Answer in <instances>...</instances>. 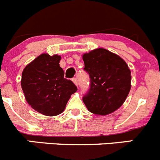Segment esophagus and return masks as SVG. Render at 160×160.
<instances>
[{
  "label": "esophagus",
  "mask_w": 160,
  "mask_h": 160,
  "mask_svg": "<svg viewBox=\"0 0 160 160\" xmlns=\"http://www.w3.org/2000/svg\"><path fill=\"white\" fill-rule=\"evenodd\" d=\"M72 82L74 83V84L76 85V86H78V80H77V78H74L72 79Z\"/></svg>",
  "instance_id": "esophagus-1"
}]
</instances>
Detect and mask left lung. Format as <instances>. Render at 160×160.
<instances>
[{"instance_id":"1","label":"left lung","mask_w":160,"mask_h":160,"mask_svg":"<svg viewBox=\"0 0 160 160\" xmlns=\"http://www.w3.org/2000/svg\"><path fill=\"white\" fill-rule=\"evenodd\" d=\"M90 86L82 100L88 110L106 115L119 108L131 88V72L118 55L97 48L82 56Z\"/></svg>"}]
</instances>
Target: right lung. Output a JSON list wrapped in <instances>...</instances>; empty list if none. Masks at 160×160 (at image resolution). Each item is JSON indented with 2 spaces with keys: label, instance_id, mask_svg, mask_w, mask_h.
<instances>
[{
  "label": "right lung",
  "instance_id": "obj_1",
  "mask_svg": "<svg viewBox=\"0 0 160 160\" xmlns=\"http://www.w3.org/2000/svg\"><path fill=\"white\" fill-rule=\"evenodd\" d=\"M60 56L40 55L22 73L21 86L27 103L42 115L54 116L64 111L71 94L78 90L72 81L64 78Z\"/></svg>",
  "mask_w": 160,
  "mask_h": 160
}]
</instances>
